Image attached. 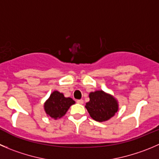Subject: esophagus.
I'll use <instances>...</instances> for the list:
<instances>
[{"label":"esophagus","mask_w":159,"mask_h":159,"mask_svg":"<svg viewBox=\"0 0 159 159\" xmlns=\"http://www.w3.org/2000/svg\"><path fill=\"white\" fill-rule=\"evenodd\" d=\"M77 103H79V104H83V103H84V101H83V100H77Z\"/></svg>","instance_id":"esophagus-1"}]
</instances>
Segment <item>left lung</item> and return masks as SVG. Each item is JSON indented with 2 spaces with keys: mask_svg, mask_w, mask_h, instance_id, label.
<instances>
[{
  "mask_svg": "<svg viewBox=\"0 0 159 159\" xmlns=\"http://www.w3.org/2000/svg\"><path fill=\"white\" fill-rule=\"evenodd\" d=\"M89 101L85 108L93 119L96 121H106L115 116L118 111V102L112 95L97 90L89 95Z\"/></svg>",
  "mask_w": 159,
  "mask_h": 159,
  "instance_id": "8db88e82",
  "label": "left lung"
}]
</instances>
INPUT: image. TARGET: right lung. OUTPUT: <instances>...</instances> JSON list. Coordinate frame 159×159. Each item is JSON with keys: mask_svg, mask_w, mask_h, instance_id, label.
<instances>
[{"mask_svg": "<svg viewBox=\"0 0 159 159\" xmlns=\"http://www.w3.org/2000/svg\"><path fill=\"white\" fill-rule=\"evenodd\" d=\"M75 103L70 97H65L62 93L53 91L44 103V109L47 116L56 120L64 116L70 107Z\"/></svg>", "mask_w": 159, "mask_h": 159, "instance_id": "obj_1", "label": "right lung"}]
</instances>
